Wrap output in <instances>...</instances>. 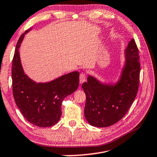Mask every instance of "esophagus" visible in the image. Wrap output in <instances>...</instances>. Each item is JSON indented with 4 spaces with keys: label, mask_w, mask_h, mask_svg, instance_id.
Masks as SVG:
<instances>
[{
    "label": "esophagus",
    "mask_w": 157,
    "mask_h": 157,
    "mask_svg": "<svg viewBox=\"0 0 157 157\" xmlns=\"http://www.w3.org/2000/svg\"><path fill=\"white\" fill-rule=\"evenodd\" d=\"M86 79V75L85 73H81L80 75H79V82L80 84H82Z\"/></svg>",
    "instance_id": "esophagus-1"
}]
</instances>
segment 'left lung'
I'll return each instance as SVG.
<instances>
[{
  "mask_svg": "<svg viewBox=\"0 0 157 157\" xmlns=\"http://www.w3.org/2000/svg\"><path fill=\"white\" fill-rule=\"evenodd\" d=\"M126 62L121 78L116 84H104L89 75L82 84L86 94L84 116L91 125L108 127L124 117L138 93L140 64L134 39L125 50Z\"/></svg>",
  "mask_w": 157,
  "mask_h": 157,
  "instance_id": "left-lung-1",
  "label": "left lung"
}]
</instances>
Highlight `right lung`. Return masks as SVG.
<instances>
[{
    "mask_svg": "<svg viewBox=\"0 0 157 157\" xmlns=\"http://www.w3.org/2000/svg\"><path fill=\"white\" fill-rule=\"evenodd\" d=\"M27 30L17 43L12 60V92L17 106L27 121L39 127H49L58 122L61 116L63 99L75 91L79 73L72 72L47 83H36L24 74L19 48Z\"/></svg>",
    "mask_w": 157,
    "mask_h": 157,
    "instance_id": "obj_1",
    "label": "right lung"
}]
</instances>
